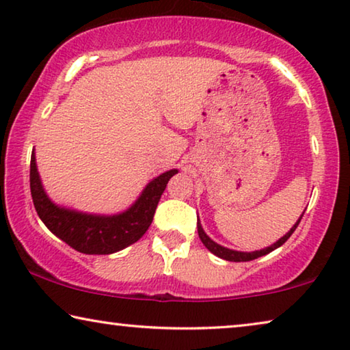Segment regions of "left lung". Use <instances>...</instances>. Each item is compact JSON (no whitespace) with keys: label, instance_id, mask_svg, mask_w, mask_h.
<instances>
[{"label":"left lung","instance_id":"obj_1","mask_svg":"<svg viewBox=\"0 0 350 350\" xmlns=\"http://www.w3.org/2000/svg\"><path fill=\"white\" fill-rule=\"evenodd\" d=\"M302 216H304V214H300L299 220L293 225V228L289 230L288 233L283 236V238L278 239L277 243H273L272 245L266 247V249L255 250V252H238V250H231V249H227V247H224V245H220V244H217V243H214V241H213L211 238H209V236L205 233V230L202 228V224H200V220H198V219H197V230H198V236H200L202 243L205 244V247H206V249H208L209 252H211V254H214V255L219 256V258H222V260H227V261H252V260H255V258H260V256H265V255H267V254H271L272 250L278 249V247L286 243V241L289 239V236H291V234L294 233V230L297 228V225H299V222H300V219H302Z\"/></svg>","mask_w":350,"mask_h":350}]
</instances>
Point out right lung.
I'll return each instance as SVG.
<instances>
[{"mask_svg":"<svg viewBox=\"0 0 350 350\" xmlns=\"http://www.w3.org/2000/svg\"><path fill=\"white\" fill-rule=\"evenodd\" d=\"M178 170L172 169L153 178L144 187L133 205L119 214H89L59 206L46 196L36 164L31 157V196L34 208L46 228L59 239L88 255H109L131 245L142 238L152 224L158 202L169 180Z\"/></svg>","mask_w":350,"mask_h":350,"instance_id":"right-lung-1","label":"right lung"}]
</instances>
